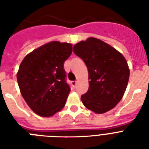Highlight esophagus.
I'll return each mask as SVG.
<instances>
[{"label":"esophagus","instance_id":"1","mask_svg":"<svg viewBox=\"0 0 149 149\" xmlns=\"http://www.w3.org/2000/svg\"><path fill=\"white\" fill-rule=\"evenodd\" d=\"M77 80H73V81H72V86H76V85H77Z\"/></svg>","mask_w":149,"mask_h":149}]
</instances>
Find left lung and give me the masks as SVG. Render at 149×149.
I'll list each match as a JSON object with an SVG mask.
<instances>
[{
	"mask_svg": "<svg viewBox=\"0 0 149 149\" xmlns=\"http://www.w3.org/2000/svg\"><path fill=\"white\" fill-rule=\"evenodd\" d=\"M73 52L84 60L89 72V89L81 96L84 106L97 113L113 108L122 98L129 79L125 57L95 38L76 44Z\"/></svg>",
	"mask_w": 149,
	"mask_h": 149,
	"instance_id": "obj_1",
	"label": "left lung"
}]
</instances>
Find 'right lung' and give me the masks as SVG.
<instances>
[{
	"instance_id": "right-lung-1",
	"label": "right lung",
	"mask_w": 149,
	"mask_h": 149,
	"mask_svg": "<svg viewBox=\"0 0 149 149\" xmlns=\"http://www.w3.org/2000/svg\"><path fill=\"white\" fill-rule=\"evenodd\" d=\"M70 43L51 42L28 54L17 74L21 93L30 108L51 117L65 106L70 86L64 63L72 54Z\"/></svg>"
}]
</instances>
